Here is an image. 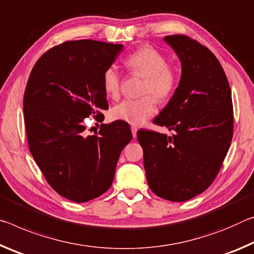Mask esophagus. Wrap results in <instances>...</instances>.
I'll return each instance as SVG.
<instances>
[{"instance_id":"obj_1","label":"esophagus","mask_w":254,"mask_h":254,"mask_svg":"<svg viewBox=\"0 0 254 254\" xmlns=\"http://www.w3.org/2000/svg\"><path fill=\"white\" fill-rule=\"evenodd\" d=\"M130 129H131L132 137H134V138H136V137H137V130H138V129H137V127H135V126H131Z\"/></svg>"}]
</instances>
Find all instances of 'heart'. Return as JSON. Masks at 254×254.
Returning <instances> with one entry per match:
<instances>
[{"instance_id": "heart-1", "label": "heart", "mask_w": 254, "mask_h": 254, "mask_svg": "<svg viewBox=\"0 0 254 254\" xmlns=\"http://www.w3.org/2000/svg\"><path fill=\"white\" fill-rule=\"evenodd\" d=\"M131 73L145 78L143 94L151 93L157 101L164 102L172 97L177 88V74L168 66L165 56L156 49L144 46L131 53L125 61ZM103 91L108 98L117 99L120 92V75L115 67L103 73ZM155 101L152 97L124 100L111 109L112 119L132 126H140L154 115Z\"/></svg>"}]
</instances>
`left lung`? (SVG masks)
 <instances>
[{
	"label": "left lung",
	"mask_w": 254,
	"mask_h": 254,
	"mask_svg": "<svg viewBox=\"0 0 254 254\" xmlns=\"http://www.w3.org/2000/svg\"><path fill=\"white\" fill-rule=\"evenodd\" d=\"M163 40L177 54L181 76L154 124L172 136L140 129L144 168L151 190L170 201H187L214 181L233 136L232 93L225 72L205 46L182 35Z\"/></svg>",
	"instance_id": "left-lung-1"
}]
</instances>
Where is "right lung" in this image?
I'll return each mask as SVG.
<instances>
[{"instance_id":"right-lung-1","label":"right lung","mask_w":254,"mask_h":254,"mask_svg":"<svg viewBox=\"0 0 254 254\" xmlns=\"http://www.w3.org/2000/svg\"><path fill=\"white\" fill-rule=\"evenodd\" d=\"M123 45L89 39L49 49L33 66L23 97L30 152L52 188L68 200L101 196L114 181L123 148L132 138L129 125H103L86 135L84 119L101 123L108 109L102 77Z\"/></svg>"}]
</instances>
